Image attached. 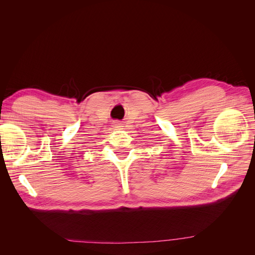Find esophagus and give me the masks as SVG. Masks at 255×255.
Instances as JSON below:
<instances>
[{"instance_id":"34e87169","label":"esophagus","mask_w":255,"mask_h":255,"mask_svg":"<svg viewBox=\"0 0 255 255\" xmlns=\"http://www.w3.org/2000/svg\"><path fill=\"white\" fill-rule=\"evenodd\" d=\"M118 126H120V125H118Z\"/></svg>"}]
</instances>
